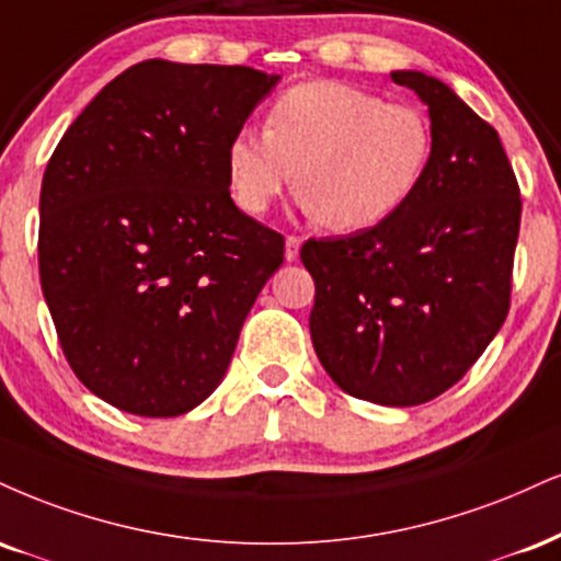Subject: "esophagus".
Returning <instances> with one entry per match:
<instances>
[{"instance_id":"esophagus-1","label":"esophagus","mask_w":561,"mask_h":561,"mask_svg":"<svg viewBox=\"0 0 561 561\" xmlns=\"http://www.w3.org/2000/svg\"><path fill=\"white\" fill-rule=\"evenodd\" d=\"M298 255H300V238L289 234L287 242H285V259L287 261H298Z\"/></svg>"}]
</instances>
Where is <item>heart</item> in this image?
<instances>
[{"instance_id":"1","label":"heart","mask_w":561,"mask_h":561,"mask_svg":"<svg viewBox=\"0 0 561 561\" xmlns=\"http://www.w3.org/2000/svg\"><path fill=\"white\" fill-rule=\"evenodd\" d=\"M434 130L417 106L366 88L313 80L268 110L266 130L242 127L227 146L234 204L261 216L298 174L300 208L334 232L387 221L426 178ZM299 172H294V167Z\"/></svg>"}]
</instances>
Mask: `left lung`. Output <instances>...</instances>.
I'll return each instance as SVG.
<instances>
[{
    "instance_id": "left-lung-1",
    "label": "left lung",
    "mask_w": 561,
    "mask_h": 561,
    "mask_svg": "<svg viewBox=\"0 0 561 561\" xmlns=\"http://www.w3.org/2000/svg\"><path fill=\"white\" fill-rule=\"evenodd\" d=\"M428 106L434 153L394 216L347 238L308 240L310 340L357 400L423 404L455 387L510 310L519 187L499 133L442 80L394 70Z\"/></svg>"
}]
</instances>
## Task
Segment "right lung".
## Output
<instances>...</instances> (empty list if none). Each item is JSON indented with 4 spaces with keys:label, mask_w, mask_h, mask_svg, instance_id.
I'll use <instances>...</instances> for the list:
<instances>
[{
    "label": "right lung",
    "mask_w": 561,
    "mask_h": 561,
    "mask_svg": "<svg viewBox=\"0 0 561 561\" xmlns=\"http://www.w3.org/2000/svg\"><path fill=\"white\" fill-rule=\"evenodd\" d=\"M279 76L146 59L54 148L38 272L59 345L93 394L174 417L225 379L285 238L229 195L227 146Z\"/></svg>",
    "instance_id": "obj_1"
}]
</instances>
